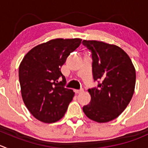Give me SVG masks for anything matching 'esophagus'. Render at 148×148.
<instances>
[{
    "instance_id": "1",
    "label": "esophagus",
    "mask_w": 148,
    "mask_h": 148,
    "mask_svg": "<svg viewBox=\"0 0 148 148\" xmlns=\"http://www.w3.org/2000/svg\"><path fill=\"white\" fill-rule=\"evenodd\" d=\"M82 92H83L82 89H81V90H74V92H75L76 94H79V93Z\"/></svg>"
}]
</instances>
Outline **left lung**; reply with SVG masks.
<instances>
[{"label": "left lung", "instance_id": "1", "mask_svg": "<svg viewBox=\"0 0 148 148\" xmlns=\"http://www.w3.org/2000/svg\"><path fill=\"white\" fill-rule=\"evenodd\" d=\"M82 42L91 51L93 79L99 82L88 90L91 101L83 111L92 121L108 122L130 103L135 87V69L127 53L117 45L97 40Z\"/></svg>", "mask_w": 148, "mask_h": 148}]
</instances>
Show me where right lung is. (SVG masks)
Here are the masks:
<instances>
[{
    "label": "right lung",
    "mask_w": 148,
    "mask_h": 148,
    "mask_svg": "<svg viewBox=\"0 0 148 148\" xmlns=\"http://www.w3.org/2000/svg\"><path fill=\"white\" fill-rule=\"evenodd\" d=\"M81 42L80 38L51 40L34 47L21 61L18 78L23 101L39 121L54 123L64 117L74 92L65 88L60 69ZM61 76L63 80L58 83Z\"/></svg>",
    "instance_id": "add662e5"
}]
</instances>
